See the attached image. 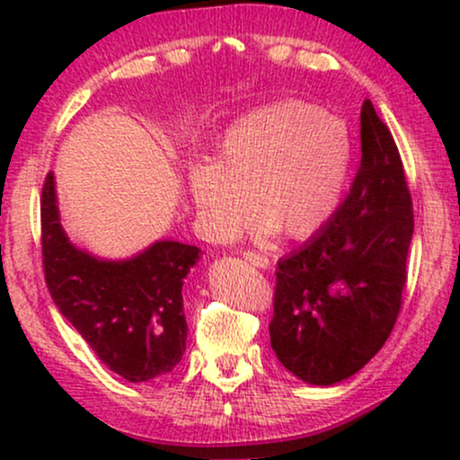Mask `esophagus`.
I'll list each match as a JSON object with an SVG mask.
<instances>
[{
	"label": "esophagus",
	"instance_id": "34e87169",
	"mask_svg": "<svg viewBox=\"0 0 460 460\" xmlns=\"http://www.w3.org/2000/svg\"><path fill=\"white\" fill-rule=\"evenodd\" d=\"M244 257H246V261L252 263V266H257V268H270V260H268L266 252H260V251H244Z\"/></svg>",
	"mask_w": 460,
	"mask_h": 460
}]
</instances>
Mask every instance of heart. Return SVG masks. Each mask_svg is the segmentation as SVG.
<instances>
[{
    "instance_id": "1",
    "label": "heart",
    "mask_w": 460,
    "mask_h": 460,
    "mask_svg": "<svg viewBox=\"0 0 460 460\" xmlns=\"http://www.w3.org/2000/svg\"><path fill=\"white\" fill-rule=\"evenodd\" d=\"M350 140L340 120L315 105L285 102L246 114L226 129L214 164L188 166V192L216 234L246 218L248 199L263 229L288 237L318 231L340 203Z\"/></svg>"
}]
</instances>
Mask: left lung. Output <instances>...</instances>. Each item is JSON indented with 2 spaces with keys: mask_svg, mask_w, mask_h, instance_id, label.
<instances>
[{
  "mask_svg": "<svg viewBox=\"0 0 460 460\" xmlns=\"http://www.w3.org/2000/svg\"><path fill=\"white\" fill-rule=\"evenodd\" d=\"M411 237L400 151L366 99L350 192L307 244L279 261L270 346L285 369L305 383L335 385L381 350L402 309Z\"/></svg>",
  "mask_w": 460,
  "mask_h": 460,
  "instance_id": "8db88e82",
  "label": "left lung"
}]
</instances>
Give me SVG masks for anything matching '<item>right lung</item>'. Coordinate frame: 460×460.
Wrapping results in <instances>:
<instances>
[{
	"mask_svg": "<svg viewBox=\"0 0 460 460\" xmlns=\"http://www.w3.org/2000/svg\"><path fill=\"white\" fill-rule=\"evenodd\" d=\"M40 246L51 298L112 372L146 383L181 361L188 337L181 288L200 248L164 240L134 260L88 255L62 231L54 172L40 194Z\"/></svg>",
	"mask_w": 460,
	"mask_h": 460,
	"instance_id": "obj_1",
	"label": "right lung"
}]
</instances>
